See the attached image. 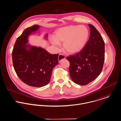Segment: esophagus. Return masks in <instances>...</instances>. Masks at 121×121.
<instances>
[{
	"instance_id": "esophagus-1",
	"label": "esophagus",
	"mask_w": 121,
	"mask_h": 121,
	"mask_svg": "<svg viewBox=\"0 0 121 121\" xmlns=\"http://www.w3.org/2000/svg\"><path fill=\"white\" fill-rule=\"evenodd\" d=\"M65 59V56H64L62 54H59L58 57V60L59 62H60V61H61L62 60Z\"/></svg>"
}]
</instances>
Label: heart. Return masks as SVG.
<instances>
[{
	"label": "heart",
	"instance_id": "obj_1",
	"mask_svg": "<svg viewBox=\"0 0 121 121\" xmlns=\"http://www.w3.org/2000/svg\"><path fill=\"white\" fill-rule=\"evenodd\" d=\"M89 36L87 27L83 25L69 26L62 27L55 34L50 41L56 48L63 43L65 50L69 54H75L84 48Z\"/></svg>",
	"mask_w": 121,
	"mask_h": 121
}]
</instances>
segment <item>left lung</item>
I'll list each match as a JSON object with an SVG mask.
<instances>
[{"mask_svg":"<svg viewBox=\"0 0 121 121\" xmlns=\"http://www.w3.org/2000/svg\"><path fill=\"white\" fill-rule=\"evenodd\" d=\"M90 36L86 45L77 54L67 57L70 62V76L73 81L86 85L96 79L101 72L105 59V43L100 33L88 24Z\"/></svg>","mask_w":121,"mask_h":121,"instance_id":"left-lung-1","label":"left lung"}]
</instances>
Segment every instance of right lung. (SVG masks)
Masks as SVG:
<instances>
[{"label": "right lung", "instance_id": "right-lung-1", "mask_svg": "<svg viewBox=\"0 0 121 121\" xmlns=\"http://www.w3.org/2000/svg\"><path fill=\"white\" fill-rule=\"evenodd\" d=\"M40 27L35 25L26 29L16 40L12 52L13 67L19 78L26 85L36 87L48 84L52 70L58 64L59 54H50L44 48L26 45L28 35Z\"/></svg>", "mask_w": 121, "mask_h": 121}]
</instances>
